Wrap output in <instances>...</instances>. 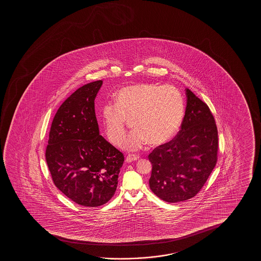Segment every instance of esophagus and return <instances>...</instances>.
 <instances>
[{
    "label": "esophagus",
    "mask_w": 261,
    "mask_h": 261,
    "mask_svg": "<svg viewBox=\"0 0 261 261\" xmlns=\"http://www.w3.org/2000/svg\"><path fill=\"white\" fill-rule=\"evenodd\" d=\"M140 157L138 155H135V154H129L127 157L125 158V161L126 162H132V161H137L139 160Z\"/></svg>",
    "instance_id": "1"
}]
</instances>
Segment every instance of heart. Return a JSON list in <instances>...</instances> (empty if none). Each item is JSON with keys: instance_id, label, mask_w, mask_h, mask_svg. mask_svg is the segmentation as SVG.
Returning a JSON list of instances; mask_svg holds the SVG:
<instances>
[{"instance_id": "heart-1", "label": "heart", "mask_w": 261, "mask_h": 261, "mask_svg": "<svg viewBox=\"0 0 261 261\" xmlns=\"http://www.w3.org/2000/svg\"><path fill=\"white\" fill-rule=\"evenodd\" d=\"M185 114V99L173 86L141 84L118 92L116 105L107 103L102 110L105 130L111 143L118 145L125 139L127 122L135 131L125 141L127 150L144 143L161 145L177 134Z\"/></svg>"}]
</instances>
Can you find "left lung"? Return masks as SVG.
<instances>
[{
	"mask_svg": "<svg viewBox=\"0 0 261 261\" xmlns=\"http://www.w3.org/2000/svg\"><path fill=\"white\" fill-rule=\"evenodd\" d=\"M186 114L178 134L156 147L149 160L152 165L150 188L167 202L185 201L203 187L218 161V128L210 108L186 89Z\"/></svg>",
	"mask_w": 261,
	"mask_h": 261,
	"instance_id": "obj_1",
	"label": "left lung"
}]
</instances>
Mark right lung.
I'll use <instances>...</instances> for the list:
<instances>
[{"mask_svg": "<svg viewBox=\"0 0 261 261\" xmlns=\"http://www.w3.org/2000/svg\"><path fill=\"white\" fill-rule=\"evenodd\" d=\"M101 85V80L86 84L61 104L45 151L54 185L86 207H98L111 200L125 160L99 133L94 99Z\"/></svg>", "mask_w": 261, "mask_h": 261, "instance_id": "right-lung-1", "label": "right lung"}]
</instances>
